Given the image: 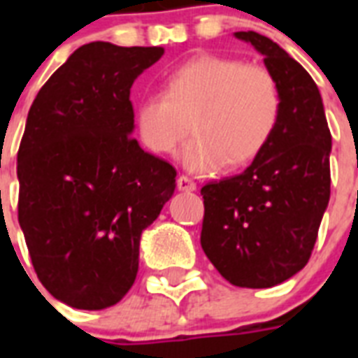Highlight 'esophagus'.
Masks as SVG:
<instances>
[{"mask_svg":"<svg viewBox=\"0 0 358 358\" xmlns=\"http://www.w3.org/2000/svg\"><path fill=\"white\" fill-rule=\"evenodd\" d=\"M176 185H178L180 191H195L196 189L195 182H193L189 176H185V174L178 176V180H176Z\"/></svg>","mask_w":358,"mask_h":358,"instance_id":"obj_1","label":"esophagus"}]
</instances>
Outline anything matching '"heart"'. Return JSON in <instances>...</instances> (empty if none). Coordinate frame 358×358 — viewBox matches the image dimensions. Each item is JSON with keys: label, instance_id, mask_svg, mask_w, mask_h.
<instances>
[{"label": "heart", "instance_id": "heart-1", "mask_svg": "<svg viewBox=\"0 0 358 358\" xmlns=\"http://www.w3.org/2000/svg\"><path fill=\"white\" fill-rule=\"evenodd\" d=\"M282 94L275 76L260 64L202 53L176 64L135 106L141 141L156 154H173L191 137L182 162L193 173L238 169L252 162L277 131Z\"/></svg>", "mask_w": 358, "mask_h": 358}]
</instances>
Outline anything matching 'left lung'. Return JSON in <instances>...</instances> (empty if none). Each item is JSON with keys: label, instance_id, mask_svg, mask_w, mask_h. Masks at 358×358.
Wrapping results in <instances>:
<instances>
[{"label": "left lung", "instance_id": "left-lung-1", "mask_svg": "<svg viewBox=\"0 0 358 358\" xmlns=\"http://www.w3.org/2000/svg\"><path fill=\"white\" fill-rule=\"evenodd\" d=\"M264 55L282 94L269 145L241 174L208 182L201 245L239 288H271L301 271L316 245L331 196V131L310 74L277 42L238 31Z\"/></svg>", "mask_w": 358, "mask_h": 358}]
</instances>
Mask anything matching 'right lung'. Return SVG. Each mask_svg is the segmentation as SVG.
I'll return each instance as SVG.
<instances>
[{
    "label": "right lung",
    "instance_id": "right-lung-1",
    "mask_svg": "<svg viewBox=\"0 0 358 358\" xmlns=\"http://www.w3.org/2000/svg\"><path fill=\"white\" fill-rule=\"evenodd\" d=\"M163 48L91 42L42 85L18 148V221L42 286L102 310L128 294L141 232L176 187V169L145 152L129 89Z\"/></svg>",
    "mask_w": 358,
    "mask_h": 358
}]
</instances>
